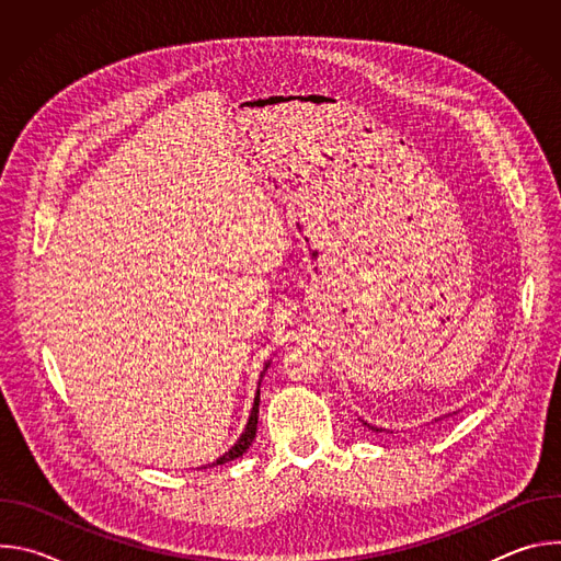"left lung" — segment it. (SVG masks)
Returning <instances> with one entry per match:
<instances>
[{"label":"left lung","instance_id":"8db88e82","mask_svg":"<svg viewBox=\"0 0 561 561\" xmlns=\"http://www.w3.org/2000/svg\"><path fill=\"white\" fill-rule=\"evenodd\" d=\"M364 424H366V422H364ZM366 426H368V428H370V431H377V433H379V431H381V428H377V426H370V424H366Z\"/></svg>","mask_w":561,"mask_h":561}]
</instances>
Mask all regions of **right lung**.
<instances>
[{"instance_id":"obj_1","label":"right lung","mask_w":561,"mask_h":561,"mask_svg":"<svg viewBox=\"0 0 561 561\" xmlns=\"http://www.w3.org/2000/svg\"><path fill=\"white\" fill-rule=\"evenodd\" d=\"M266 368H268V364H266ZM266 368H264V370H266ZM262 377H264V375H262ZM260 381H262V379H260ZM257 417H260V388H257V392H255V404H253V411H251V417H249V424H247L242 437H239L232 448H228L221 457H217V459H215L213 463H208V466H219V463H226V461H232V459H237V457H242V455L249 450V446L253 444L255 435H257ZM208 466H204V468H208Z\"/></svg>"}]
</instances>
